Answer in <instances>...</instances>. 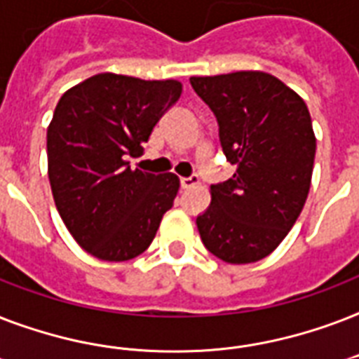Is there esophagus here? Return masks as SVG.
<instances>
[{
  "label": "esophagus",
  "instance_id": "obj_1",
  "mask_svg": "<svg viewBox=\"0 0 359 359\" xmlns=\"http://www.w3.org/2000/svg\"><path fill=\"white\" fill-rule=\"evenodd\" d=\"M197 182H199L197 177H182V179H180V188L186 190V188H191V186L197 184Z\"/></svg>",
  "mask_w": 359,
  "mask_h": 359
}]
</instances>
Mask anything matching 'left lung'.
I'll list each match as a JSON object with an SVG mask.
<instances>
[{"instance_id":"8db88e82","label":"left lung","mask_w":359,"mask_h":359,"mask_svg":"<svg viewBox=\"0 0 359 359\" xmlns=\"http://www.w3.org/2000/svg\"><path fill=\"white\" fill-rule=\"evenodd\" d=\"M190 83L216 115L225 158L236 165L229 180L210 186V207L197 216L203 244L231 264L261 261L306 205L317 149L309 109L259 70L194 76Z\"/></svg>"}]
</instances>
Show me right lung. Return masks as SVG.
Here are the masks:
<instances>
[{"label": "right lung", "mask_w": 359, "mask_h": 359, "mask_svg": "<svg viewBox=\"0 0 359 359\" xmlns=\"http://www.w3.org/2000/svg\"><path fill=\"white\" fill-rule=\"evenodd\" d=\"M177 80L102 74L65 93L48 126V179L59 216L78 244L100 261H130L156 236L173 207L179 177L130 169L165 111Z\"/></svg>", "instance_id": "obj_1"}]
</instances>
